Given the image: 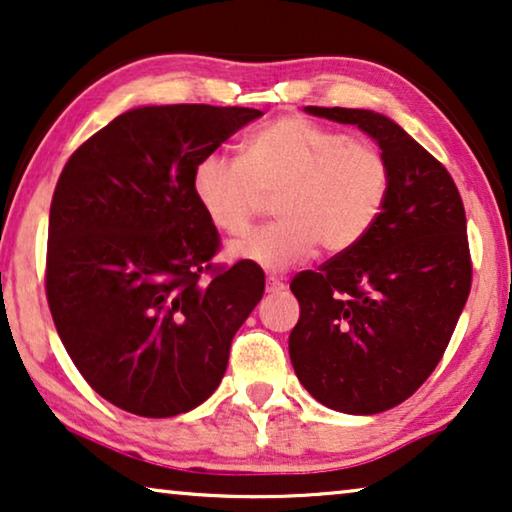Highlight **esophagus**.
I'll use <instances>...</instances> for the list:
<instances>
[{"label":"esophagus","mask_w":512,"mask_h":512,"mask_svg":"<svg viewBox=\"0 0 512 512\" xmlns=\"http://www.w3.org/2000/svg\"><path fill=\"white\" fill-rule=\"evenodd\" d=\"M286 284L279 277H268V293H279L284 291Z\"/></svg>","instance_id":"1"}]
</instances>
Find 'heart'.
I'll return each mask as SVG.
<instances>
[{
  "mask_svg": "<svg viewBox=\"0 0 512 512\" xmlns=\"http://www.w3.org/2000/svg\"><path fill=\"white\" fill-rule=\"evenodd\" d=\"M191 188L216 230L244 235L265 198L277 219L233 244V256L265 270H286L317 247L342 256L380 221L391 191V165L375 144L331 125L282 116L251 132L242 158L212 151L193 167Z\"/></svg>",
  "mask_w": 512,
  "mask_h": 512,
  "instance_id": "obj_1",
  "label": "heart"
}]
</instances>
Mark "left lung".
I'll use <instances>...</instances> for the list:
<instances>
[{
	"mask_svg": "<svg viewBox=\"0 0 512 512\" xmlns=\"http://www.w3.org/2000/svg\"><path fill=\"white\" fill-rule=\"evenodd\" d=\"M307 111L377 139L391 191L359 247L293 277L300 319L289 335L291 363L326 408L377 415L415 394L450 345L473 279L464 202L445 165L391 118Z\"/></svg>",
	"mask_w": 512,
	"mask_h": 512,
	"instance_id": "left-lung-1",
	"label": "left lung"
}]
</instances>
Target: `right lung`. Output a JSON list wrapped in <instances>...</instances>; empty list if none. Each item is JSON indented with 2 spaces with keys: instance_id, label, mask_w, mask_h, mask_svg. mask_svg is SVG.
<instances>
[{
  "instance_id": "1",
  "label": "right lung",
  "mask_w": 512,
  "mask_h": 512,
  "mask_svg": "<svg viewBox=\"0 0 512 512\" xmlns=\"http://www.w3.org/2000/svg\"><path fill=\"white\" fill-rule=\"evenodd\" d=\"M247 107L125 111L62 167L51 202L46 298L90 387L139 417L214 394L230 342L265 291L256 263L219 265L193 167L254 118Z\"/></svg>"
}]
</instances>
